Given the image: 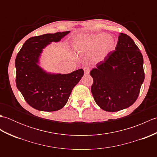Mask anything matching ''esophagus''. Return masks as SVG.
<instances>
[{
    "instance_id": "esophagus-1",
    "label": "esophagus",
    "mask_w": 157,
    "mask_h": 157,
    "mask_svg": "<svg viewBox=\"0 0 157 157\" xmlns=\"http://www.w3.org/2000/svg\"><path fill=\"white\" fill-rule=\"evenodd\" d=\"M84 70L85 74H88V73H90V69L88 67H84Z\"/></svg>"
}]
</instances>
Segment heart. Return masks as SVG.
<instances>
[{"mask_svg": "<svg viewBox=\"0 0 157 157\" xmlns=\"http://www.w3.org/2000/svg\"><path fill=\"white\" fill-rule=\"evenodd\" d=\"M114 40L109 34H98L88 38H79L76 41L75 47L81 52L92 51L99 48L98 56L102 58L114 48Z\"/></svg>", "mask_w": 157, "mask_h": 157, "instance_id": "obj_1", "label": "heart"}]
</instances>
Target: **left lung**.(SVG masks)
<instances>
[{
  "label": "left lung",
  "mask_w": 157,
  "mask_h": 157,
  "mask_svg": "<svg viewBox=\"0 0 157 157\" xmlns=\"http://www.w3.org/2000/svg\"><path fill=\"white\" fill-rule=\"evenodd\" d=\"M143 56L134 41L120 33L115 51L93 68L91 92L100 108L116 112L128 108L138 98L144 80Z\"/></svg>",
  "instance_id": "1"
}]
</instances>
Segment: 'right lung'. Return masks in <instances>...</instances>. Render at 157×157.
Here are the masks:
<instances>
[{
    "instance_id": "right-lung-1",
    "label": "right lung",
    "mask_w": 157,
    "mask_h": 157,
    "mask_svg": "<svg viewBox=\"0 0 157 157\" xmlns=\"http://www.w3.org/2000/svg\"><path fill=\"white\" fill-rule=\"evenodd\" d=\"M70 31L46 34L29 38L15 59L16 86L28 104L42 111H55L67 102L73 88L84 72L79 69L68 74L51 73L39 64L43 48L58 42Z\"/></svg>"
}]
</instances>
